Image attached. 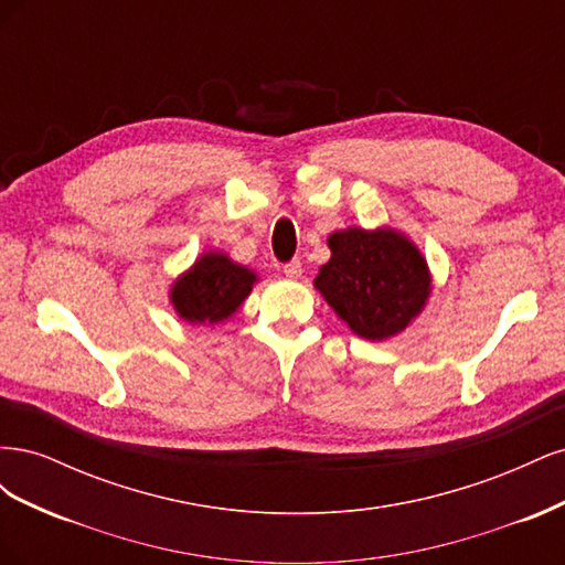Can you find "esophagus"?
I'll list each match as a JSON object with an SVG mask.
<instances>
[{
	"instance_id": "34e87169",
	"label": "esophagus",
	"mask_w": 565,
	"mask_h": 565,
	"mask_svg": "<svg viewBox=\"0 0 565 565\" xmlns=\"http://www.w3.org/2000/svg\"><path fill=\"white\" fill-rule=\"evenodd\" d=\"M282 270H285V276H287V278L297 280V278H301V262H299V259L287 262V264L282 266Z\"/></svg>"
}]
</instances>
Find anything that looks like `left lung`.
Wrapping results in <instances>:
<instances>
[{
    "label": "left lung",
    "instance_id": "8db88e82",
    "mask_svg": "<svg viewBox=\"0 0 565 565\" xmlns=\"http://www.w3.org/2000/svg\"><path fill=\"white\" fill-rule=\"evenodd\" d=\"M332 259L316 278L320 295L363 339L405 330L429 297L431 278L417 247L396 231L349 228L330 235Z\"/></svg>",
    "mask_w": 565,
    "mask_h": 565
}]
</instances>
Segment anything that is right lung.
Masks as SVG:
<instances>
[{"label":"right lung","mask_w":565,"mask_h":565,"mask_svg":"<svg viewBox=\"0 0 565 565\" xmlns=\"http://www.w3.org/2000/svg\"><path fill=\"white\" fill-rule=\"evenodd\" d=\"M254 280L252 270L233 264L226 254H204L177 280L172 301L188 322H221L247 299Z\"/></svg>","instance_id":"1"}]
</instances>
